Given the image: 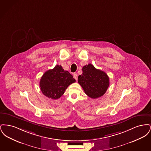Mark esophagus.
Returning <instances> with one entry per match:
<instances>
[{
  "instance_id": "obj_1",
  "label": "esophagus",
  "mask_w": 151,
  "mask_h": 151,
  "mask_svg": "<svg viewBox=\"0 0 151 151\" xmlns=\"http://www.w3.org/2000/svg\"><path fill=\"white\" fill-rule=\"evenodd\" d=\"M73 78H74V79L78 80V75L76 73H74L73 74Z\"/></svg>"
}]
</instances>
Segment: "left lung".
<instances>
[{
    "label": "left lung",
    "instance_id": "left-lung-1",
    "mask_svg": "<svg viewBox=\"0 0 151 151\" xmlns=\"http://www.w3.org/2000/svg\"><path fill=\"white\" fill-rule=\"evenodd\" d=\"M83 73L78 76V83L88 96L97 99L103 96L109 86V78L104 71L92 64L84 65Z\"/></svg>",
    "mask_w": 151,
    "mask_h": 151
}]
</instances>
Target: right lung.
<instances>
[{
    "label": "right lung",
    "mask_w": 151,
    "mask_h": 151,
    "mask_svg": "<svg viewBox=\"0 0 151 151\" xmlns=\"http://www.w3.org/2000/svg\"><path fill=\"white\" fill-rule=\"evenodd\" d=\"M75 81L70 72L65 71L61 65H57L53 69L44 73L40 86L45 96L57 100L64 94L68 86Z\"/></svg>",
    "instance_id": "add662e5"
}]
</instances>
